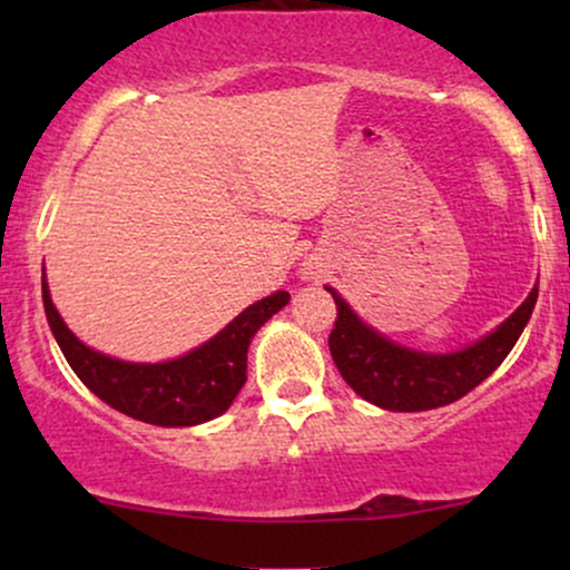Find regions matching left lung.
I'll use <instances>...</instances> for the list:
<instances>
[{"label":"left lung","instance_id":"8db88e82","mask_svg":"<svg viewBox=\"0 0 570 570\" xmlns=\"http://www.w3.org/2000/svg\"><path fill=\"white\" fill-rule=\"evenodd\" d=\"M326 292L337 305L330 351L340 375L358 396L391 412L434 410L466 396L509 356L539 297V286H533L507 322L466 348L426 353L381 335L364 324L332 286H326Z\"/></svg>","mask_w":570,"mask_h":570}]
</instances>
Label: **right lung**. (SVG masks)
<instances>
[{
  "instance_id": "obj_1",
  "label": "right lung",
  "mask_w": 570,
  "mask_h": 570,
  "mask_svg": "<svg viewBox=\"0 0 570 570\" xmlns=\"http://www.w3.org/2000/svg\"><path fill=\"white\" fill-rule=\"evenodd\" d=\"M42 303L69 367L101 402L136 421L176 429L214 421L230 407L246 383L248 343L267 318L289 303V292H273L271 297L257 299L198 348L158 364L122 362L85 345L56 311L45 273Z\"/></svg>"
}]
</instances>
